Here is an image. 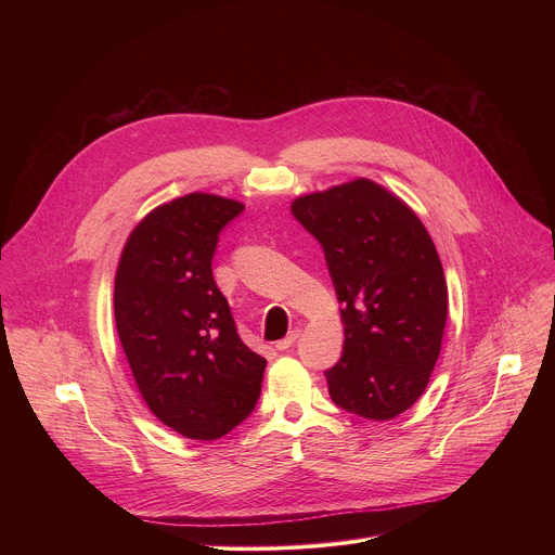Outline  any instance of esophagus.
Returning a JSON list of instances; mask_svg holds the SVG:
<instances>
[{"instance_id":"1","label":"esophagus","mask_w":555,"mask_h":555,"mask_svg":"<svg viewBox=\"0 0 555 555\" xmlns=\"http://www.w3.org/2000/svg\"><path fill=\"white\" fill-rule=\"evenodd\" d=\"M298 338H300V330H294V332H289L283 340L276 343V349H279V351H287L289 347H294V343H296Z\"/></svg>"}]
</instances>
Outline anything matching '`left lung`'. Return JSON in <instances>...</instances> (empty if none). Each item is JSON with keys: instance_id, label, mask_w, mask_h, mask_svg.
I'll return each mask as SVG.
<instances>
[{"instance_id": "obj_1", "label": "left lung", "mask_w": 555, "mask_h": 555, "mask_svg": "<svg viewBox=\"0 0 555 555\" xmlns=\"http://www.w3.org/2000/svg\"><path fill=\"white\" fill-rule=\"evenodd\" d=\"M292 212L321 242L343 305L345 351L325 373L334 404L375 422L402 415L430 382L448 319L426 225L366 178L300 195Z\"/></svg>"}]
</instances>
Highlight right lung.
<instances>
[{
    "instance_id": "add662e5",
    "label": "right lung",
    "mask_w": 555,
    "mask_h": 555,
    "mask_svg": "<svg viewBox=\"0 0 555 555\" xmlns=\"http://www.w3.org/2000/svg\"><path fill=\"white\" fill-rule=\"evenodd\" d=\"M244 204L189 193L144 215L114 279V319L149 411L189 439L212 441L257 406L266 358L236 334L212 279L219 230Z\"/></svg>"
}]
</instances>
